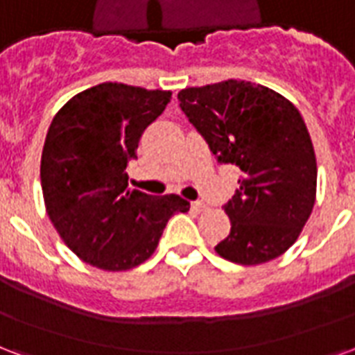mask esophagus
Listing matches in <instances>:
<instances>
[{"label":"esophagus","instance_id":"1","mask_svg":"<svg viewBox=\"0 0 355 355\" xmlns=\"http://www.w3.org/2000/svg\"><path fill=\"white\" fill-rule=\"evenodd\" d=\"M191 207H193L194 211H198V213L206 211V209H207V206L204 204V202H193V204H191Z\"/></svg>","mask_w":355,"mask_h":355}]
</instances>
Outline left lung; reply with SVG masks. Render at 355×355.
Wrapping results in <instances>:
<instances>
[{"instance_id":"1","label":"left lung","mask_w":355,"mask_h":355,"mask_svg":"<svg viewBox=\"0 0 355 355\" xmlns=\"http://www.w3.org/2000/svg\"><path fill=\"white\" fill-rule=\"evenodd\" d=\"M178 98L218 162L241 170L225 206L232 228L215 247L218 257L258 266L284 254L316 200V155L300 110L281 93L243 80L185 87Z\"/></svg>"}]
</instances>
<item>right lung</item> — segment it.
Segmentation results:
<instances>
[{
	"label": "right lung",
	"instance_id": "1",
	"mask_svg": "<svg viewBox=\"0 0 355 355\" xmlns=\"http://www.w3.org/2000/svg\"><path fill=\"white\" fill-rule=\"evenodd\" d=\"M172 92L105 82L76 93L55 114L41 157L52 225L74 254L105 271H127L155 252L168 218L187 213L178 194L130 191L127 164Z\"/></svg>",
	"mask_w": 355,
	"mask_h": 355
}]
</instances>
